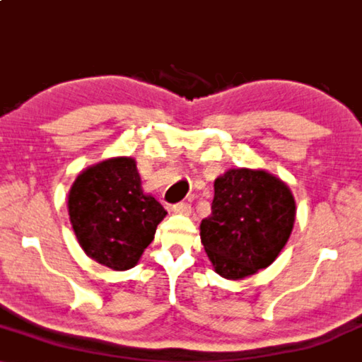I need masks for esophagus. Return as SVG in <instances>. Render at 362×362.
Instances as JSON below:
<instances>
[{
	"instance_id": "34e87169",
	"label": "esophagus",
	"mask_w": 362,
	"mask_h": 362,
	"mask_svg": "<svg viewBox=\"0 0 362 362\" xmlns=\"http://www.w3.org/2000/svg\"><path fill=\"white\" fill-rule=\"evenodd\" d=\"M173 212L175 214H177V215H191V212H192V207L189 204H185V202H180V204H176V205H173Z\"/></svg>"
}]
</instances>
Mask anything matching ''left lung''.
Segmentation results:
<instances>
[{"mask_svg": "<svg viewBox=\"0 0 362 362\" xmlns=\"http://www.w3.org/2000/svg\"><path fill=\"white\" fill-rule=\"evenodd\" d=\"M214 189L200 241L216 274L243 280L269 267L285 247L296 202L286 182L265 170L231 168L216 177Z\"/></svg>", "mask_w": 362, "mask_h": 362, "instance_id": "1", "label": "left lung"}]
</instances>
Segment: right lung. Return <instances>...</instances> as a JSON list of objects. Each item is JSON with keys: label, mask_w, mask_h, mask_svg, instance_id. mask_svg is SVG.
Here are the masks:
<instances>
[{"label": "right lung", "mask_w": 362, "mask_h": 362, "mask_svg": "<svg viewBox=\"0 0 362 362\" xmlns=\"http://www.w3.org/2000/svg\"><path fill=\"white\" fill-rule=\"evenodd\" d=\"M69 220L88 257L111 270L136 267L166 210L142 189L136 160L115 157L88 166L72 182Z\"/></svg>", "instance_id": "obj_1"}]
</instances>
